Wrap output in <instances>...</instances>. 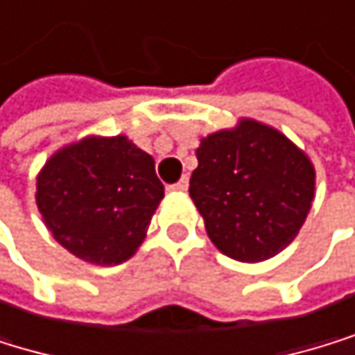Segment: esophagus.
<instances>
[{"label":"esophagus","mask_w":355,"mask_h":355,"mask_svg":"<svg viewBox=\"0 0 355 355\" xmlns=\"http://www.w3.org/2000/svg\"><path fill=\"white\" fill-rule=\"evenodd\" d=\"M187 187H189V181H187V176H183V179H181L179 183L170 185L168 189H170V191H187Z\"/></svg>","instance_id":"34e87169"}]
</instances>
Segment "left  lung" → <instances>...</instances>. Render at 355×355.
<instances>
[{
  "instance_id": "obj_1",
  "label": "left lung",
  "mask_w": 355,
  "mask_h": 355,
  "mask_svg": "<svg viewBox=\"0 0 355 355\" xmlns=\"http://www.w3.org/2000/svg\"><path fill=\"white\" fill-rule=\"evenodd\" d=\"M189 196L222 254L261 263L291 243L311 213L315 166L282 131L254 118L200 137Z\"/></svg>"
}]
</instances>
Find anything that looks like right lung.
<instances>
[{
  "mask_svg": "<svg viewBox=\"0 0 355 355\" xmlns=\"http://www.w3.org/2000/svg\"><path fill=\"white\" fill-rule=\"evenodd\" d=\"M164 198L155 159L127 135H86L58 148L36 174L46 230L90 265H120L142 245Z\"/></svg>",
  "mask_w": 355,
  "mask_h": 355,
  "instance_id": "add662e5",
  "label": "right lung"
}]
</instances>
